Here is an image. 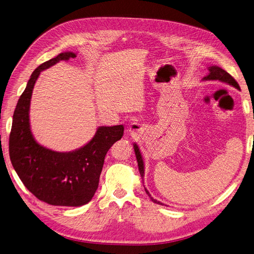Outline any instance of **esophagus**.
I'll return each mask as SVG.
<instances>
[{
    "mask_svg": "<svg viewBox=\"0 0 254 254\" xmlns=\"http://www.w3.org/2000/svg\"><path fill=\"white\" fill-rule=\"evenodd\" d=\"M143 130V127L141 124H139L138 122H133L129 125L128 128V133L132 136V137H136L138 136Z\"/></svg>",
    "mask_w": 254,
    "mask_h": 254,
    "instance_id": "34e87169",
    "label": "esophagus"
}]
</instances>
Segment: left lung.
Listing matches in <instances>:
<instances>
[{
  "label": "left lung",
  "instance_id": "1",
  "mask_svg": "<svg viewBox=\"0 0 254 254\" xmlns=\"http://www.w3.org/2000/svg\"><path fill=\"white\" fill-rule=\"evenodd\" d=\"M209 74L207 76L203 77V80H219V81H222V82H225V83H228L231 84V86L235 87L236 89L240 90V86L238 84V82L236 81V79L229 74L227 73V72L225 70H223L222 68L218 67V66H210L209 68ZM133 148H134V153H135V156H136V160H137V164H138V170H139V174L141 176V179L143 180V175H144V165H143V160H142V157H141V154H140V151H139V148L136 143H133ZM144 190H146V193L147 194L151 197V194L149 193V191L147 190V188H144ZM151 199L155 202V203H158V204H162L163 203L154 199L153 197H151Z\"/></svg>",
  "mask_w": 254,
  "mask_h": 254
}]
</instances>
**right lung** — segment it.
<instances>
[{
	"label": "right lung",
	"instance_id": "obj_1",
	"mask_svg": "<svg viewBox=\"0 0 254 254\" xmlns=\"http://www.w3.org/2000/svg\"><path fill=\"white\" fill-rule=\"evenodd\" d=\"M76 55L61 53L35 69L18 99L9 136V155L21 182L38 199L53 206L80 207L98 188L107 151L122 138L123 125L101 126L94 137L72 152H56L35 140L30 126V103L40 72Z\"/></svg>",
	"mask_w": 254,
	"mask_h": 254
}]
</instances>
